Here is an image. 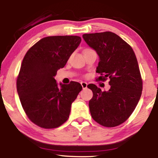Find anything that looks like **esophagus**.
Returning a JSON list of instances; mask_svg holds the SVG:
<instances>
[{
    "label": "esophagus",
    "mask_w": 158,
    "mask_h": 158,
    "mask_svg": "<svg viewBox=\"0 0 158 158\" xmlns=\"http://www.w3.org/2000/svg\"><path fill=\"white\" fill-rule=\"evenodd\" d=\"M81 84L82 85V88H83V89H85V88H87V85H88L87 83H85V82H81Z\"/></svg>",
    "instance_id": "esophagus-1"
}]
</instances>
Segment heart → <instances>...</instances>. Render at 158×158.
<instances>
[{"mask_svg": "<svg viewBox=\"0 0 158 158\" xmlns=\"http://www.w3.org/2000/svg\"><path fill=\"white\" fill-rule=\"evenodd\" d=\"M90 51H93V49L90 48H86L84 49V52H90Z\"/></svg>", "mask_w": 158, "mask_h": 158, "instance_id": "heart-1", "label": "heart"}]
</instances>
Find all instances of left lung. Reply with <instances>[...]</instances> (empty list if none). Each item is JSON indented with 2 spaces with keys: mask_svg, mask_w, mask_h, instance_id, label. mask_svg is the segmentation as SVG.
<instances>
[{
  "mask_svg": "<svg viewBox=\"0 0 158 158\" xmlns=\"http://www.w3.org/2000/svg\"><path fill=\"white\" fill-rule=\"evenodd\" d=\"M83 38L96 51L100 61L96 73L98 81L109 78L108 91L94 84L89 101L92 118L106 127H114L128 119L139 102L142 91V79L137 57L132 48L117 34L111 31L85 34Z\"/></svg>",
  "mask_w": 158,
  "mask_h": 158,
  "instance_id": "1",
  "label": "left lung"
}]
</instances>
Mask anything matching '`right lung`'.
<instances>
[{
	"label": "right lung",
	"mask_w": 158,
	"mask_h": 158,
	"mask_svg": "<svg viewBox=\"0 0 158 158\" xmlns=\"http://www.w3.org/2000/svg\"><path fill=\"white\" fill-rule=\"evenodd\" d=\"M81 42L78 36H47L26 53L16 79L17 92L28 118L38 127L57 128L68 119L82 86L71 81L58 88L55 76Z\"/></svg>",
	"instance_id": "obj_1"
}]
</instances>
